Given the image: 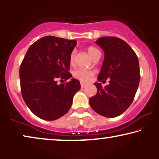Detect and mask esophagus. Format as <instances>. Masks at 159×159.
<instances>
[{"label": "esophagus", "mask_w": 159, "mask_h": 159, "mask_svg": "<svg viewBox=\"0 0 159 159\" xmlns=\"http://www.w3.org/2000/svg\"><path fill=\"white\" fill-rule=\"evenodd\" d=\"M85 86H86V84H84V83H81V88H82V89L85 87Z\"/></svg>", "instance_id": "esophagus-1"}]
</instances>
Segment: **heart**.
I'll return each instance as SVG.
<instances>
[{
	"instance_id": "obj_1",
	"label": "heart",
	"mask_w": 159,
	"mask_h": 159,
	"mask_svg": "<svg viewBox=\"0 0 159 159\" xmlns=\"http://www.w3.org/2000/svg\"><path fill=\"white\" fill-rule=\"evenodd\" d=\"M87 52L89 54V56L92 57L93 60L97 57V56L100 55V52L97 49V48L94 47V46H89L87 48ZM74 58H75V54L74 52L72 53L70 56V63L71 65L73 64L74 62ZM94 75V71L91 70H86L83 69H77L73 72V77L78 79V81L83 82V83H87L91 80V78L93 75Z\"/></svg>"
}]
</instances>
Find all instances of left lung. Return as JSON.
Returning <instances> with one entry per match:
<instances>
[{
    "label": "left lung",
    "mask_w": 159,
    "mask_h": 159,
    "mask_svg": "<svg viewBox=\"0 0 159 159\" xmlns=\"http://www.w3.org/2000/svg\"><path fill=\"white\" fill-rule=\"evenodd\" d=\"M105 54L97 80H109L102 88L94 83L97 94L90 97L92 108L107 118L120 116L132 104L140 80L137 54L127 43L117 37H101L95 41Z\"/></svg>",
    "instance_id": "8db88e82"
}]
</instances>
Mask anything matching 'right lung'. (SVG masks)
Masks as SVG:
<instances>
[{
  "instance_id": "1",
  "label": "right lung",
  "mask_w": 159,
  "mask_h": 159,
  "mask_svg": "<svg viewBox=\"0 0 159 159\" xmlns=\"http://www.w3.org/2000/svg\"><path fill=\"white\" fill-rule=\"evenodd\" d=\"M75 40L45 36L30 46L20 69L21 92L30 110L38 117L54 120L66 114L81 89L78 80L57 84L72 77L70 56Z\"/></svg>"
}]
</instances>
